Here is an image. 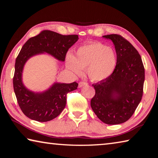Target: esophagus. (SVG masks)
Instances as JSON below:
<instances>
[{"instance_id": "esophagus-1", "label": "esophagus", "mask_w": 158, "mask_h": 158, "mask_svg": "<svg viewBox=\"0 0 158 158\" xmlns=\"http://www.w3.org/2000/svg\"><path fill=\"white\" fill-rule=\"evenodd\" d=\"M88 83L84 82V81H81L79 83V88H82L83 86H85V85H88Z\"/></svg>"}]
</instances>
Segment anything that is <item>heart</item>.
Instances as JSON below:
<instances>
[{
	"label": "heart",
	"mask_w": 158,
	"mask_h": 158,
	"mask_svg": "<svg viewBox=\"0 0 158 158\" xmlns=\"http://www.w3.org/2000/svg\"><path fill=\"white\" fill-rule=\"evenodd\" d=\"M117 63V56L113 48L100 42H91L77 49L75 55L68 53L66 58L67 69L76 75L85 69L89 78L100 81L112 75Z\"/></svg>",
	"instance_id": "b5f03b06"
}]
</instances>
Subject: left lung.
I'll use <instances>...</instances> for the list:
<instances>
[{
	"label": "left lung",
	"instance_id": "left-lung-1",
	"mask_svg": "<svg viewBox=\"0 0 158 158\" xmlns=\"http://www.w3.org/2000/svg\"><path fill=\"white\" fill-rule=\"evenodd\" d=\"M115 45L117 63L108 78L93 84L96 94L91 107L102 122L116 125L128 120L142 99L145 69L141 57L131 43L119 35H107Z\"/></svg>",
	"mask_w": 158,
	"mask_h": 158
}]
</instances>
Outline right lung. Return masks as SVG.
I'll use <instances>...</instances> for the list:
<instances>
[{"instance_id": "right-lung-1", "label": "right lung", "mask_w": 158, "mask_h": 158, "mask_svg": "<svg viewBox=\"0 0 158 158\" xmlns=\"http://www.w3.org/2000/svg\"><path fill=\"white\" fill-rule=\"evenodd\" d=\"M78 35H62L43 31L29 39L21 49L15 64L13 89L23 113L28 118L40 122L51 121L58 117L66 106L67 93L77 89L78 83H54L43 92L27 89L22 82V72L26 62L31 57L47 53L64 62L69 49L78 41Z\"/></svg>"}]
</instances>
